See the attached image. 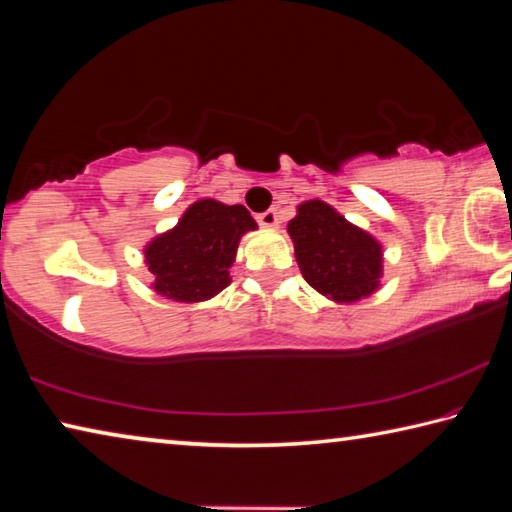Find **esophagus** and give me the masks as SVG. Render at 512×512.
I'll use <instances>...</instances> for the list:
<instances>
[{"mask_svg":"<svg viewBox=\"0 0 512 512\" xmlns=\"http://www.w3.org/2000/svg\"><path fill=\"white\" fill-rule=\"evenodd\" d=\"M257 223L264 225V228H275L277 225V210L275 207H271V210H266L257 216Z\"/></svg>","mask_w":512,"mask_h":512,"instance_id":"obj_1","label":"esophagus"}]
</instances>
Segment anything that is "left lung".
Returning <instances> with one entry per match:
<instances>
[{"label": "left lung", "instance_id": "1", "mask_svg": "<svg viewBox=\"0 0 512 512\" xmlns=\"http://www.w3.org/2000/svg\"><path fill=\"white\" fill-rule=\"evenodd\" d=\"M305 280L336 302H357L379 287L381 246L323 201H307L289 223Z\"/></svg>", "mask_w": 512, "mask_h": 512}]
</instances>
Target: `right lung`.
Returning a JSON list of instances; mask_svg holds the SVG:
<instances>
[{
    "label": "right lung",
    "instance_id": "1",
    "mask_svg": "<svg viewBox=\"0 0 512 512\" xmlns=\"http://www.w3.org/2000/svg\"><path fill=\"white\" fill-rule=\"evenodd\" d=\"M257 223L244 205L198 201L167 235L146 248V264L155 275L153 289L178 302L207 300L230 284L239 237Z\"/></svg>",
    "mask_w": 512,
    "mask_h": 512
}]
</instances>
